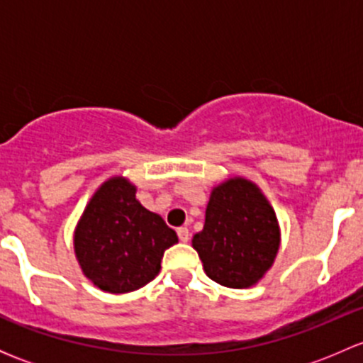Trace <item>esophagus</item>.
Masks as SVG:
<instances>
[{
	"mask_svg": "<svg viewBox=\"0 0 363 363\" xmlns=\"http://www.w3.org/2000/svg\"><path fill=\"white\" fill-rule=\"evenodd\" d=\"M177 235H179V240H181V242H188L189 230L186 228V226H181V228H177Z\"/></svg>",
	"mask_w": 363,
	"mask_h": 363,
	"instance_id": "1",
	"label": "esophagus"
}]
</instances>
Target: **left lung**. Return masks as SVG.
Masks as SVG:
<instances>
[{"instance_id":"obj_1","label":"left lung","mask_w":363,"mask_h":363,"mask_svg":"<svg viewBox=\"0 0 363 363\" xmlns=\"http://www.w3.org/2000/svg\"><path fill=\"white\" fill-rule=\"evenodd\" d=\"M281 233L276 212L255 182L232 177L216 186L205 208L202 232L191 244L212 281L250 288L272 267Z\"/></svg>"}]
</instances>
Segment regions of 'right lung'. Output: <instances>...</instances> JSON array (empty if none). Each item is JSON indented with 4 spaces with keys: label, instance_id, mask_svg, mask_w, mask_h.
<instances>
[{
    "label": "right lung",
    "instance_id": "right-lung-1",
    "mask_svg": "<svg viewBox=\"0 0 363 363\" xmlns=\"http://www.w3.org/2000/svg\"><path fill=\"white\" fill-rule=\"evenodd\" d=\"M126 177H111L91 196L77 223L73 246L84 276L108 294H128L158 276L177 233L147 211Z\"/></svg>",
    "mask_w": 363,
    "mask_h": 363
}]
</instances>
